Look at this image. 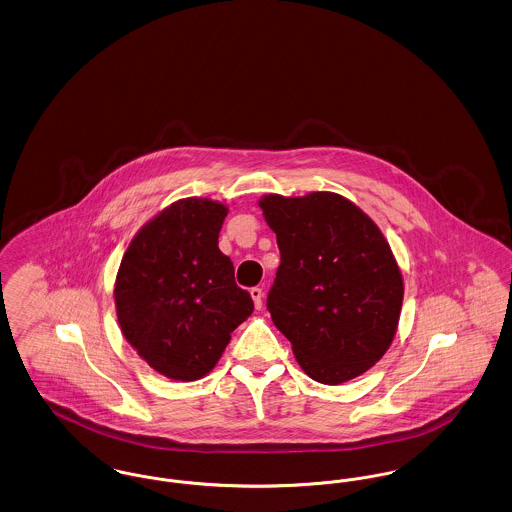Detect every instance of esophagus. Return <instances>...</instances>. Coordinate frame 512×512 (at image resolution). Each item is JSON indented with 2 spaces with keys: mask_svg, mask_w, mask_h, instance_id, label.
Returning a JSON list of instances; mask_svg holds the SVG:
<instances>
[{
  "mask_svg": "<svg viewBox=\"0 0 512 512\" xmlns=\"http://www.w3.org/2000/svg\"><path fill=\"white\" fill-rule=\"evenodd\" d=\"M249 293H251V297H253L255 309H261V307H263V290H261V288H251Z\"/></svg>",
  "mask_w": 512,
  "mask_h": 512,
  "instance_id": "esophagus-1",
  "label": "esophagus"
}]
</instances>
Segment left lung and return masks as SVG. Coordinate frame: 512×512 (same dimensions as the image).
Instances as JSON below:
<instances>
[{"mask_svg": "<svg viewBox=\"0 0 512 512\" xmlns=\"http://www.w3.org/2000/svg\"><path fill=\"white\" fill-rule=\"evenodd\" d=\"M259 205L280 249L267 309L297 363L328 386L363 374L388 351L401 313L390 244L338 194L265 195Z\"/></svg>", "mask_w": 512, "mask_h": 512, "instance_id": "obj_1", "label": "left lung"}]
</instances>
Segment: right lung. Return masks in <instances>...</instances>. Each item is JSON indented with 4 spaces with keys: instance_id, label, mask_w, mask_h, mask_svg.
Listing matches in <instances>:
<instances>
[{
    "instance_id": "add662e5",
    "label": "right lung",
    "mask_w": 512,
    "mask_h": 512,
    "mask_svg": "<svg viewBox=\"0 0 512 512\" xmlns=\"http://www.w3.org/2000/svg\"><path fill=\"white\" fill-rule=\"evenodd\" d=\"M226 213L211 199H180L149 220L122 257L115 284L122 334L171 380L205 376L253 313L219 249Z\"/></svg>"
}]
</instances>
